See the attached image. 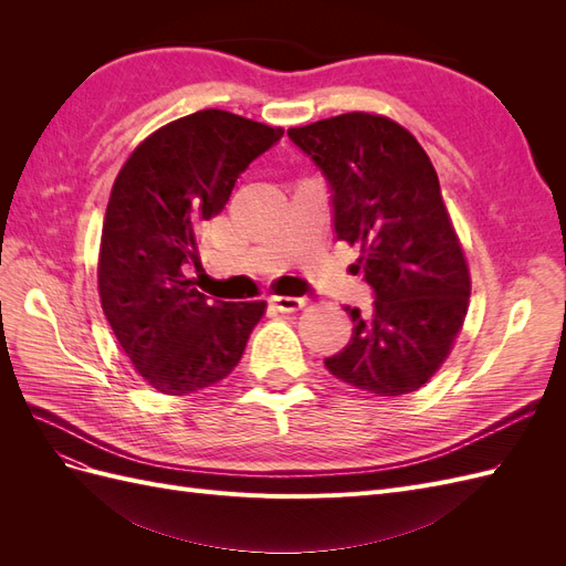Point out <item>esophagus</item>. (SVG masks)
<instances>
[{"label":"esophagus","mask_w":566,"mask_h":566,"mask_svg":"<svg viewBox=\"0 0 566 566\" xmlns=\"http://www.w3.org/2000/svg\"><path fill=\"white\" fill-rule=\"evenodd\" d=\"M271 304L276 306L279 312H297V310H302V306L306 304L302 297H285V295H276V297H271Z\"/></svg>","instance_id":"esophagus-1"}]
</instances>
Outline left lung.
Segmentation results:
<instances>
[{"label":"left lung","instance_id":"8db88e82","mask_svg":"<svg viewBox=\"0 0 566 566\" xmlns=\"http://www.w3.org/2000/svg\"><path fill=\"white\" fill-rule=\"evenodd\" d=\"M287 136L328 181L335 235L361 250L375 297L368 316L345 306L352 339L325 368L375 397L420 389L449 358L472 290L430 156L391 117L364 111Z\"/></svg>","mask_w":566,"mask_h":566}]
</instances>
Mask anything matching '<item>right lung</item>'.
<instances>
[{
  "label": "right lung",
  "mask_w": 566,
  "mask_h": 566,
  "mask_svg": "<svg viewBox=\"0 0 566 566\" xmlns=\"http://www.w3.org/2000/svg\"><path fill=\"white\" fill-rule=\"evenodd\" d=\"M283 136L208 108L148 134L119 169L98 248V295L134 370L184 397L224 380L266 302H208L196 231L217 217L245 167Z\"/></svg>",
  "instance_id": "add662e5"
}]
</instances>
